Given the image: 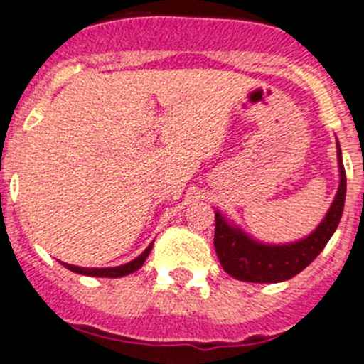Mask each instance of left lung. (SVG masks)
<instances>
[{
  "label": "left lung",
  "mask_w": 364,
  "mask_h": 364,
  "mask_svg": "<svg viewBox=\"0 0 364 364\" xmlns=\"http://www.w3.org/2000/svg\"><path fill=\"white\" fill-rule=\"evenodd\" d=\"M339 161V188L328 214L319 227L301 241L288 245H264L248 237L241 228L230 225L215 210L214 247L223 270L234 279L247 283H281L297 276L301 270L316 259L336 232L343 215L346 196V174L341 159V149L337 143Z\"/></svg>",
  "instance_id": "obj_1"
}]
</instances>
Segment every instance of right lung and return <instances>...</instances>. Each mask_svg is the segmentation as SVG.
<instances>
[{"mask_svg":"<svg viewBox=\"0 0 364 364\" xmlns=\"http://www.w3.org/2000/svg\"><path fill=\"white\" fill-rule=\"evenodd\" d=\"M152 245L154 243H150L149 247H146V250L143 252L141 255H137L136 259L130 261V263H127V264H121V267H112V268H81V267H76V264H68V263H63V267L68 268V270H72V272H76V274H81V276L123 277V276H129V274L136 272L137 268L143 267V263H145L146 257H149L150 250H152Z\"/></svg>","mask_w":364,"mask_h":364,"instance_id":"add662e5","label":"right lung"}]
</instances>
